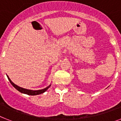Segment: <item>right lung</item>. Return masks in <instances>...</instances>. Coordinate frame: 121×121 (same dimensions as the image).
<instances>
[{
	"mask_svg": "<svg viewBox=\"0 0 121 121\" xmlns=\"http://www.w3.org/2000/svg\"><path fill=\"white\" fill-rule=\"evenodd\" d=\"M7 78H8V80L10 82V83L11 84V85L14 87L15 88L16 90H17L21 92L22 93H24V94H26L28 95H31V96H35V95H40V94L43 93L45 92L47 90L48 88L51 86V85H50L49 86H48L47 87H46L45 88H43V89L42 90H28V89H25V88H23L22 87H20V86H17V85L14 84L12 81H11V79H9V78L8 77V76H7Z\"/></svg>",
	"mask_w": 121,
	"mask_h": 121,
	"instance_id": "1",
	"label": "right lung"
}]
</instances>
